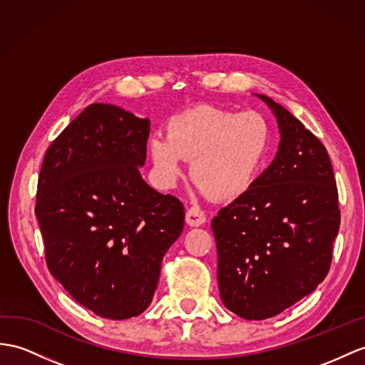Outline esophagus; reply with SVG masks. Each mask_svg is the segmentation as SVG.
<instances>
[{"mask_svg":"<svg viewBox=\"0 0 365 365\" xmlns=\"http://www.w3.org/2000/svg\"><path fill=\"white\" fill-rule=\"evenodd\" d=\"M185 223H187L190 227H198L206 223V215H204V212L200 207L193 206L185 212Z\"/></svg>","mask_w":365,"mask_h":365,"instance_id":"1","label":"esophagus"}]
</instances>
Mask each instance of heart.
<instances>
[{"label": "heart", "mask_w": 365, "mask_h": 365, "mask_svg": "<svg viewBox=\"0 0 365 365\" xmlns=\"http://www.w3.org/2000/svg\"><path fill=\"white\" fill-rule=\"evenodd\" d=\"M274 131L257 111L201 105L168 122L167 136L150 139L158 181L172 187L192 161L193 182L212 200L232 201L250 192L268 167Z\"/></svg>", "instance_id": "heart-1"}]
</instances>
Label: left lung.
<instances>
[{
    "label": "left lung",
    "instance_id": "obj_1",
    "mask_svg": "<svg viewBox=\"0 0 365 365\" xmlns=\"http://www.w3.org/2000/svg\"><path fill=\"white\" fill-rule=\"evenodd\" d=\"M277 155L254 187L212 220L220 297L247 321L277 316L311 294L328 274L341 225L327 148L271 97Z\"/></svg>",
    "mask_w": 365,
    "mask_h": 365
}]
</instances>
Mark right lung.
Wrapping results in <instances>:
<instances>
[{"instance_id": "right-lung-1", "label": "right lung", "mask_w": 365, "mask_h": 365, "mask_svg": "<svg viewBox=\"0 0 365 365\" xmlns=\"http://www.w3.org/2000/svg\"><path fill=\"white\" fill-rule=\"evenodd\" d=\"M150 120L93 103L44 155L37 206L51 274L94 314L123 321L152 304L184 227V206L142 180Z\"/></svg>"}]
</instances>
